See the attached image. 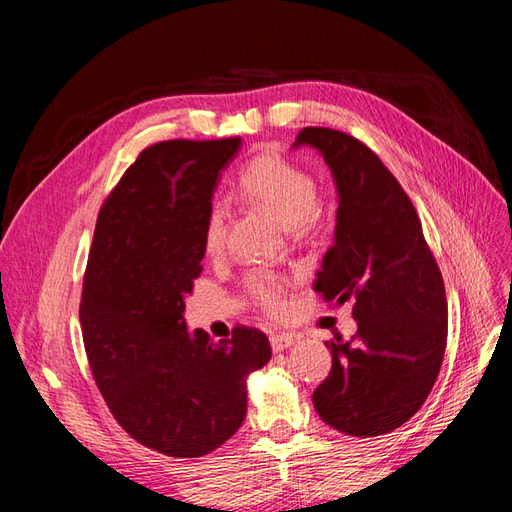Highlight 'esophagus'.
<instances>
[{"instance_id": "esophagus-1", "label": "esophagus", "mask_w": 512, "mask_h": 512, "mask_svg": "<svg viewBox=\"0 0 512 512\" xmlns=\"http://www.w3.org/2000/svg\"><path fill=\"white\" fill-rule=\"evenodd\" d=\"M269 339H271L273 352H282V350H286V348H290L294 344L292 335H288V333H273Z\"/></svg>"}]
</instances>
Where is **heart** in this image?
<instances>
[{
  "mask_svg": "<svg viewBox=\"0 0 512 512\" xmlns=\"http://www.w3.org/2000/svg\"><path fill=\"white\" fill-rule=\"evenodd\" d=\"M237 190L241 198L271 213L275 220L292 230H305L318 222L322 203L312 173L286 158L280 149L267 147L243 164L237 175ZM228 209L213 203L205 215L203 245L205 252L215 256L222 252L226 241ZM245 292L252 301L271 316L286 314V286L280 275L269 271H254L247 275Z\"/></svg>",
  "mask_w": 512,
  "mask_h": 512,
  "instance_id": "b5f03b06",
  "label": "heart"
}]
</instances>
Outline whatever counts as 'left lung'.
<instances>
[{
	"label": "left lung",
	"mask_w": 512,
	"mask_h": 512,
	"mask_svg": "<svg viewBox=\"0 0 512 512\" xmlns=\"http://www.w3.org/2000/svg\"><path fill=\"white\" fill-rule=\"evenodd\" d=\"M297 145L322 153L339 192L335 243L314 290L331 307L352 301L359 324L348 342H327L333 365L314 408L348 436H382L421 410L440 374L448 335L442 273L412 200L374 151L331 128H303Z\"/></svg>",
	"instance_id": "obj_1"
}]
</instances>
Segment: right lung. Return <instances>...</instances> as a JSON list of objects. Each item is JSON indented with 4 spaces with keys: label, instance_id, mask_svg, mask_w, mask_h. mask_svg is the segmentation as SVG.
<instances>
[{
    "label": "right lung",
    "instance_id": "right-lung-1",
    "mask_svg": "<svg viewBox=\"0 0 512 512\" xmlns=\"http://www.w3.org/2000/svg\"><path fill=\"white\" fill-rule=\"evenodd\" d=\"M241 136L162 141L141 151L98 213L81 297L91 376L115 421L168 457H203L235 433L245 378L267 365V335L237 324L213 342L188 331L185 294L203 273V224Z\"/></svg>",
    "mask_w": 512,
    "mask_h": 512
}]
</instances>
